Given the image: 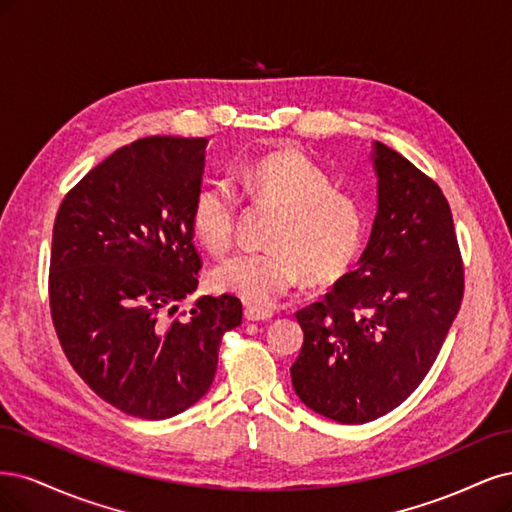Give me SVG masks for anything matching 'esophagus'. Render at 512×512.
Listing matches in <instances>:
<instances>
[{
    "label": "esophagus",
    "instance_id": "1",
    "mask_svg": "<svg viewBox=\"0 0 512 512\" xmlns=\"http://www.w3.org/2000/svg\"><path fill=\"white\" fill-rule=\"evenodd\" d=\"M274 317V312L268 308H259V306H246L244 308V319L246 321H270Z\"/></svg>",
    "mask_w": 512,
    "mask_h": 512
}]
</instances>
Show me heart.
Segmentation results:
<instances>
[{
  "instance_id": "heart-1",
  "label": "heart",
  "mask_w": 512,
  "mask_h": 512,
  "mask_svg": "<svg viewBox=\"0 0 512 512\" xmlns=\"http://www.w3.org/2000/svg\"><path fill=\"white\" fill-rule=\"evenodd\" d=\"M240 183L257 200L280 210L259 253H238L212 270L219 291L246 304L272 306L298 287L334 285L351 272L366 238V219L353 197L334 189L315 161L280 148L240 170ZM238 202L225 183L195 193L191 223L208 251L225 253L234 242Z\"/></svg>"
}]
</instances>
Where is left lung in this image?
I'll return each mask as SVG.
<instances>
[{"instance_id": "8db88e82", "label": "left lung", "mask_w": 512, "mask_h": 512, "mask_svg": "<svg viewBox=\"0 0 512 512\" xmlns=\"http://www.w3.org/2000/svg\"><path fill=\"white\" fill-rule=\"evenodd\" d=\"M372 163L378 208L357 270L295 312L304 344L293 389L346 425L387 415L421 385L464 298L447 197L383 142L372 144Z\"/></svg>"}]
</instances>
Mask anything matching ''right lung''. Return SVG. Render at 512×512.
Instances as JSON below:
<instances>
[{"mask_svg":"<svg viewBox=\"0 0 512 512\" xmlns=\"http://www.w3.org/2000/svg\"><path fill=\"white\" fill-rule=\"evenodd\" d=\"M206 138L151 136L121 146L63 197L53 227L48 295L72 368L131 417L170 419L202 400L219 344L242 323L234 295H202L191 208Z\"/></svg>","mask_w":512,"mask_h":512,"instance_id":"add662e5","label":"right lung"}]
</instances>
